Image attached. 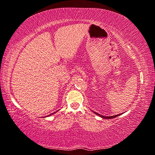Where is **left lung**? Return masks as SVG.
Segmentation results:
<instances>
[{
	"mask_svg": "<svg viewBox=\"0 0 155 155\" xmlns=\"http://www.w3.org/2000/svg\"><path fill=\"white\" fill-rule=\"evenodd\" d=\"M94 112V111H93ZM94 112V114H96L97 115H99V116L100 117H101V118H103V119H113V118H115V117H118V116H119V115H121V114H122L123 113H121V114H117V115H113V116H104V115H101V114H99V113H97V112Z\"/></svg>",
	"mask_w": 155,
	"mask_h": 155,
	"instance_id": "8db88e82",
	"label": "left lung"
}]
</instances>
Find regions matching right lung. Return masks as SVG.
<instances>
[{
  "instance_id": "right-lung-1",
  "label": "right lung",
  "mask_w": 155,
  "mask_h": 155,
  "mask_svg": "<svg viewBox=\"0 0 155 155\" xmlns=\"http://www.w3.org/2000/svg\"><path fill=\"white\" fill-rule=\"evenodd\" d=\"M56 112H58V110H57V111H56V112H54L51 113V114H49V115H48V116H45V117H50V116H51V115H52V114H55V113H56Z\"/></svg>"
}]
</instances>
